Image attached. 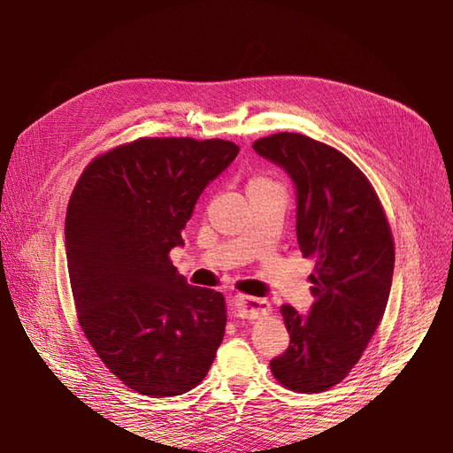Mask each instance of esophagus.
<instances>
[{
    "instance_id": "obj_1",
    "label": "esophagus",
    "mask_w": 453,
    "mask_h": 453,
    "mask_svg": "<svg viewBox=\"0 0 453 453\" xmlns=\"http://www.w3.org/2000/svg\"><path fill=\"white\" fill-rule=\"evenodd\" d=\"M229 306L233 314L241 319H257L260 316H266L272 311V306L266 299L248 297V296H234L229 301Z\"/></svg>"
}]
</instances>
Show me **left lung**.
<instances>
[{"mask_svg": "<svg viewBox=\"0 0 453 453\" xmlns=\"http://www.w3.org/2000/svg\"><path fill=\"white\" fill-rule=\"evenodd\" d=\"M258 156L287 171L297 193V244L316 260L308 316L282 304L290 345L270 362L287 389L321 393L358 364L386 312L395 242L365 174L345 154L303 134L253 142Z\"/></svg>", "mask_w": 453, "mask_h": 453, "instance_id": "8db88e82", "label": "left lung"}]
</instances>
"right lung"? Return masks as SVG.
<instances>
[{
	"label": "right lung",
	"mask_w": 453,
	"mask_h": 453,
	"mask_svg": "<svg viewBox=\"0 0 453 453\" xmlns=\"http://www.w3.org/2000/svg\"><path fill=\"white\" fill-rule=\"evenodd\" d=\"M239 150L224 139L141 137L95 157L69 198L65 255L79 323L104 365L141 395L196 388L224 340V296L187 284L169 253Z\"/></svg>",
	"instance_id": "add662e5"
}]
</instances>
